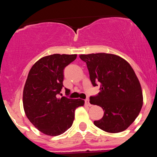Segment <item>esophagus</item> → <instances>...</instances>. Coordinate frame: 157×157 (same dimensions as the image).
Returning <instances> with one entry per match:
<instances>
[{
  "instance_id": "1",
  "label": "esophagus",
  "mask_w": 157,
  "mask_h": 157,
  "mask_svg": "<svg viewBox=\"0 0 157 157\" xmlns=\"http://www.w3.org/2000/svg\"><path fill=\"white\" fill-rule=\"evenodd\" d=\"M85 102H86V105H89V106H91V103H90V102H89V99H86V100H85Z\"/></svg>"
}]
</instances>
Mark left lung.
Listing matches in <instances>:
<instances>
[{
    "mask_svg": "<svg viewBox=\"0 0 157 157\" xmlns=\"http://www.w3.org/2000/svg\"><path fill=\"white\" fill-rule=\"evenodd\" d=\"M86 63L94 86L100 91L90 97V103L100 106L104 115L94 124L109 133L125 131L137 117L143 104L141 85L134 69L125 60L113 54L80 55Z\"/></svg>",
    "mask_w": 157,
    "mask_h": 157,
    "instance_id": "1",
    "label": "left lung"
}]
</instances>
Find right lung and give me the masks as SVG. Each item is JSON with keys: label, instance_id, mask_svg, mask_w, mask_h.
<instances>
[{"label": "right lung", "instance_id": "1", "mask_svg": "<svg viewBox=\"0 0 157 157\" xmlns=\"http://www.w3.org/2000/svg\"><path fill=\"white\" fill-rule=\"evenodd\" d=\"M76 57L60 54L46 56L29 72L23 92V109L29 120L44 134L55 136L64 133L72 125L75 110L84 105L81 99L58 97L63 86L64 68Z\"/></svg>", "mask_w": 157, "mask_h": 157}]
</instances>
